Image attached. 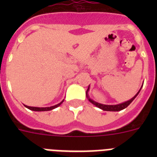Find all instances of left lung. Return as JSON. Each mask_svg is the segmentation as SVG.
Returning a JSON list of instances; mask_svg holds the SVG:
<instances>
[{"mask_svg": "<svg viewBox=\"0 0 157 157\" xmlns=\"http://www.w3.org/2000/svg\"><path fill=\"white\" fill-rule=\"evenodd\" d=\"M141 87H142V86H141ZM141 89H140L139 91H138V92L136 94V95H134V97H133L131 99H130L129 101H125V102H123V103L119 104V105H103V104H100V103H98V102H96V101H94V100H92L90 98V97H89L88 92H89V90H90V86H89L88 89H87V90H86V98H88V100L90 102H91L93 105H94L95 106H97L98 108H99V109H102V110L109 111V112H119V111H121V110H123V109H126V108H127V107L128 106V105H130V104L131 103V102H132L134 99H135L136 97L138 95L139 92L141 91Z\"/></svg>", "mask_w": 157, "mask_h": 157, "instance_id": "left-lung-1", "label": "left lung"}]
</instances>
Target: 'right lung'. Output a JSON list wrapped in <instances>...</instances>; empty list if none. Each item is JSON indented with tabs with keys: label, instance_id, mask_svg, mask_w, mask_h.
Returning a JSON list of instances; mask_svg holds the SVG:
<instances>
[{
	"label": "right lung",
	"instance_id": "add662e5",
	"mask_svg": "<svg viewBox=\"0 0 157 157\" xmlns=\"http://www.w3.org/2000/svg\"><path fill=\"white\" fill-rule=\"evenodd\" d=\"M63 101L60 102V103L57 104V105H54V106H51V107H45V108H38V107H30V106H27V105H25V107L26 108H27L28 109H30V110H32V111H35V112H45V111H50V110H52V109H56V108H57V107H59V105H61L62 103H63Z\"/></svg>",
	"mask_w": 157,
	"mask_h": 157
}]
</instances>
